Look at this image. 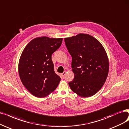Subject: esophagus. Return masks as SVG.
Returning a JSON list of instances; mask_svg holds the SVG:
<instances>
[{"instance_id":"esophagus-1","label":"esophagus","mask_w":129,"mask_h":129,"mask_svg":"<svg viewBox=\"0 0 129 129\" xmlns=\"http://www.w3.org/2000/svg\"><path fill=\"white\" fill-rule=\"evenodd\" d=\"M66 71H64L63 73L61 74V75H62V77H64V75H66Z\"/></svg>"}]
</instances>
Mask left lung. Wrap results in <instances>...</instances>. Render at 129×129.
<instances>
[{"label":"left lung","mask_w":129,"mask_h":129,"mask_svg":"<svg viewBox=\"0 0 129 129\" xmlns=\"http://www.w3.org/2000/svg\"><path fill=\"white\" fill-rule=\"evenodd\" d=\"M64 42L72 56L75 75L69 82L71 89L81 97L93 96L103 86L109 73V62L104 47L87 34L65 38Z\"/></svg>","instance_id":"8db88e82"}]
</instances>
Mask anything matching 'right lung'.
Instances as JSON below:
<instances>
[{
    "label": "right lung",
    "mask_w": 129,
    "mask_h": 129,
    "mask_svg": "<svg viewBox=\"0 0 129 129\" xmlns=\"http://www.w3.org/2000/svg\"><path fill=\"white\" fill-rule=\"evenodd\" d=\"M62 42V38H37L23 51L18 64L19 77L25 88L35 97L47 96L59 84L61 78L55 73L51 55Z\"/></svg>",
    "instance_id": "right-lung-1"
}]
</instances>
